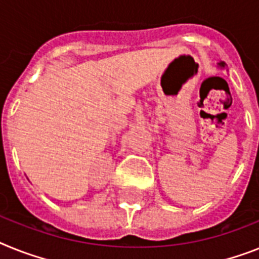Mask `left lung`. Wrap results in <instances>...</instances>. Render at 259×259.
<instances>
[{
  "instance_id": "obj_1",
  "label": "left lung",
  "mask_w": 259,
  "mask_h": 259,
  "mask_svg": "<svg viewBox=\"0 0 259 259\" xmlns=\"http://www.w3.org/2000/svg\"><path fill=\"white\" fill-rule=\"evenodd\" d=\"M217 66H219V68L224 69V68H225V67H227V64H225V62H223V60H220V62L217 63Z\"/></svg>"
}]
</instances>
